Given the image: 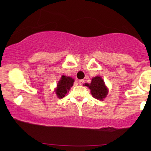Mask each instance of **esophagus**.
I'll return each instance as SVG.
<instances>
[{"mask_svg":"<svg viewBox=\"0 0 151 151\" xmlns=\"http://www.w3.org/2000/svg\"><path fill=\"white\" fill-rule=\"evenodd\" d=\"M84 79H81V80H79V85H82V84H84Z\"/></svg>","mask_w":151,"mask_h":151,"instance_id":"34e87169","label":"esophagus"}]
</instances>
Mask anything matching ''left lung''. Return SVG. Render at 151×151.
<instances>
[{"label":"left lung","mask_w":151,"mask_h":151,"mask_svg":"<svg viewBox=\"0 0 151 151\" xmlns=\"http://www.w3.org/2000/svg\"><path fill=\"white\" fill-rule=\"evenodd\" d=\"M85 86L89 87L93 97L96 99L104 100L108 94V89L106 86L103 79L99 76L93 77L91 84H85Z\"/></svg>","instance_id":"1"}]
</instances>
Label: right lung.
<instances>
[{
  "instance_id": "obj_1",
  "label": "right lung",
  "mask_w": 151,
  "mask_h": 151,
  "mask_svg": "<svg viewBox=\"0 0 151 151\" xmlns=\"http://www.w3.org/2000/svg\"><path fill=\"white\" fill-rule=\"evenodd\" d=\"M74 80L70 77L62 75L60 80L57 84V88L55 89V93L58 98L62 99L65 97L70 88L73 86Z\"/></svg>"
}]
</instances>
